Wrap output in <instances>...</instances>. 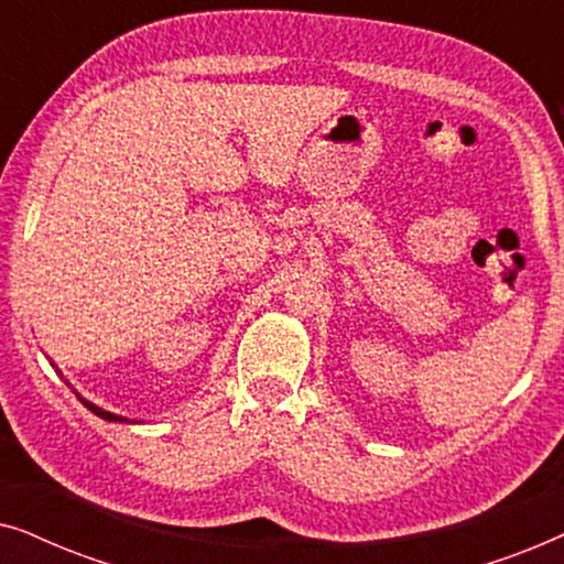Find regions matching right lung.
<instances>
[{
	"mask_svg": "<svg viewBox=\"0 0 564 564\" xmlns=\"http://www.w3.org/2000/svg\"><path fill=\"white\" fill-rule=\"evenodd\" d=\"M76 395H79V392H76ZM79 400H82V403H84V405H87V408H89V411H91V413H95V415H99V419H105V421H115V423H133V421L122 419V415H118V413H110V411H105V408H99V405H95V403H89V400H87V398H82V395H79Z\"/></svg>",
	"mask_w": 564,
	"mask_h": 564,
	"instance_id": "1",
	"label": "right lung"
}]
</instances>
